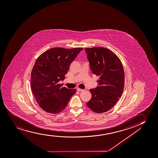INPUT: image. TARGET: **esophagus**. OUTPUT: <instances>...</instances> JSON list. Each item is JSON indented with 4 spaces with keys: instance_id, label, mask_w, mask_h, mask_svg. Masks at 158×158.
Masks as SVG:
<instances>
[{
    "instance_id": "34e87169",
    "label": "esophagus",
    "mask_w": 158,
    "mask_h": 158,
    "mask_svg": "<svg viewBox=\"0 0 158 158\" xmlns=\"http://www.w3.org/2000/svg\"><path fill=\"white\" fill-rule=\"evenodd\" d=\"M77 91H78V92H82V91H84V89H80V88H77Z\"/></svg>"
}]
</instances>
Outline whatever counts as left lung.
I'll list each match as a JSON object with an SVG mask.
<instances>
[{
    "label": "left lung",
    "mask_w": 158,
    "mask_h": 158,
    "mask_svg": "<svg viewBox=\"0 0 158 158\" xmlns=\"http://www.w3.org/2000/svg\"><path fill=\"white\" fill-rule=\"evenodd\" d=\"M85 51L92 72L99 77L98 86L89 90L92 98L86 105L94 112L104 113L111 109L123 94L124 70L121 60L109 49L93 47Z\"/></svg>",
    "instance_id": "8db88e82"
}]
</instances>
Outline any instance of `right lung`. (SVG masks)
I'll list each match as a JSON object with an SVG mask.
<instances>
[{
  "label": "right lung",
  "mask_w": 158,
  "mask_h": 158,
  "mask_svg": "<svg viewBox=\"0 0 158 158\" xmlns=\"http://www.w3.org/2000/svg\"><path fill=\"white\" fill-rule=\"evenodd\" d=\"M82 48L66 49L55 47L42 53L35 60L31 73V87L36 101L48 113L63 111L76 89L61 87L71 63Z\"/></svg>",
  "instance_id": "right-lung-1"
}]
</instances>
